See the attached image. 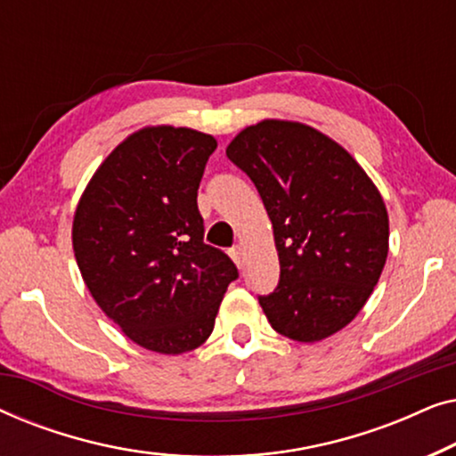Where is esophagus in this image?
Segmentation results:
<instances>
[{"label": "esophagus", "mask_w": 456, "mask_h": 456, "mask_svg": "<svg viewBox=\"0 0 456 456\" xmlns=\"http://www.w3.org/2000/svg\"><path fill=\"white\" fill-rule=\"evenodd\" d=\"M230 257L234 259V264L242 267L245 265V248H242L240 245H236L234 248H230Z\"/></svg>", "instance_id": "34e87169"}]
</instances>
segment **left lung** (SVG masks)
<instances>
[{"label":"left lung","instance_id":"left-lung-1","mask_svg":"<svg viewBox=\"0 0 456 456\" xmlns=\"http://www.w3.org/2000/svg\"><path fill=\"white\" fill-rule=\"evenodd\" d=\"M272 220L280 284L259 297L267 322L297 342L348 326L382 276L388 211L357 159L328 134L290 120H261L226 147Z\"/></svg>","mask_w":456,"mask_h":456}]
</instances>
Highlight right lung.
<instances>
[{
	"label": "right lung",
	"instance_id": "add662e5",
	"mask_svg": "<svg viewBox=\"0 0 456 456\" xmlns=\"http://www.w3.org/2000/svg\"><path fill=\"white\" fill-rule=\"evenodd\" d=\"M211 134L145 126L102 161L74 211L72 248L91 297L136 345L183 354L214 332L239 272L203 242L197 191Z\"/></svg>",
	"mask_w": 456,
	"mask_h": 456
}]
</instances>
